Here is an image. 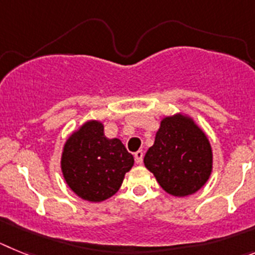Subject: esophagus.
Masks as SVG:
<instances>
[{"instance_id": "esophagus-1", "label": "esophagus", "mask_w": 255, "mask_h": 255, "mask_svg": "<svg viewBox=\"0 0 255 255\" xmlns=\"http://www.w3.org/2000/svg\"><path fill=\"white\" fill-rule=\"evenodd\" d=\"M134 160H136L137 164H142L143 160V152L141 150H138L137 152H134Z\"/></svg>"}]
</instances>
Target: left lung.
<instances>
[{
    "mask_svg": "<svg viewBox=\"0 0 255 255\" xmlns=\"http://www.w3.org/2000/svg\"><path fill=\"white\" fill-rule=\"evenodd\" d=\"M143 164L168 194L185 198L208 182L213 169V150L207 133L183 113L160 121L154 145Z\"/></svg>",
    "mask_w": 255,
    "mask_h": 255,
    "instance_id": "1",
    "label": "left lung"
}]
</instances>
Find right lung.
Instances as JSON below:
<instances>
[{"instance_id":"1","label":"right lung","mask_w":255,"mask_h":255,"mask_svg":"<svg viewBox=\"0 0 255 255\" xmlns=\"http://www.w3.org/2000/svg\"><path fill=\"white\" fill-rule=\"evenodd\" d=\"M134 159L119 138H108L104 123L86 121L66 138L60 167L66 185L83 200L101 203L121 189Z\"/></svg>"}]
</instances>
